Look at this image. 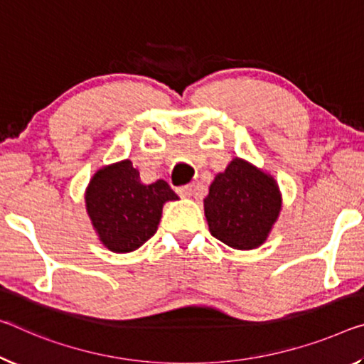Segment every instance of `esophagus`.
Segmentation results:
<instances>
[{
	"label": "esophagus",
	"mask_w": 364,
	"mask_h": 364,
	"mask_svg": "<svg viewBox=\"0 0 364 364\" xmlns=\"http://www.w3.org/2000/svg\"><path fill=\"white\" fill-rule=\"evenodd\" d=\"M176 193L181 196V198H191L194 193V184H186V186L176 188Z\"/></svg>",
	"instance_id": "34e87169"
}]
</instances>
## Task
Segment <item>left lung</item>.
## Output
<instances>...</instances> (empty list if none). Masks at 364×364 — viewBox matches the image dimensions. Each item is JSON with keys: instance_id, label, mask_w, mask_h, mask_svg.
Masks as SVG:
<instances>
[{"instance_id": "1", "label": "left lung", "mask_w": 364, "mask_h": 364, "mask_svg": "<svg viewBox=\"0 0 364 364\" xmlns=\"http://www.w3.org/2000/svg\"><path fill=\"white\" fill-rule=\"evenodd\" d=\"M204 210L213 238L235 250H252L279 217L280 193L269 175L233 159L212 181Z\"/></svg>"}]
</instances>
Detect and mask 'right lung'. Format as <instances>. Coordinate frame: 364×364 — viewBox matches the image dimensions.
I'll return each instance as SVG.
<instances>
[{"mask_svg": "<svg viewBox=\"0 0 364 364\" xmlns=\"http://www.w3.org/2000/svg\"><path fill=\"white\" fill-rule=\"evenodd\" d=\"M168 183L142 184L129 160L103 166L85 193L89 217L100 241L114 252H131L157 232L161 207L176 200Z\"/></svg>", "mask_w": 364, "mask_h": 364, "instance_id": "obj_1", "label": "right lung"}]
</instances>
